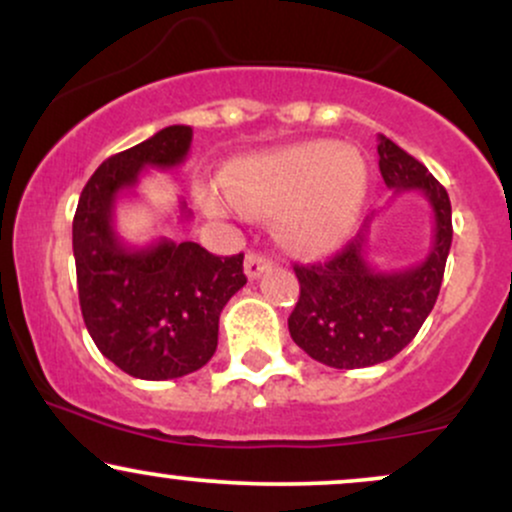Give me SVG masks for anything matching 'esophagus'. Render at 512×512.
I'll use <instances>...</instances> for the list:
<instances>
[{
	"label": "esophagus",
	"mask_w": 512,
	"mask_h": 512,
	"mask_svg": "<svg viewBox=\"0 0 512 512\" xmlns=\"http://www.w3.org/2000/svg\"><path fill=\"white\" fill-rule=\"evenodd\" d=\"M269 267H272V260L267 255H262V252H248L245 255V274H248V279H257Z\"/></svg>",
	"instance_id": "34e87169"
}]
</instances>
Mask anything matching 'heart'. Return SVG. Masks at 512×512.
Masks as SVG:
<instances>
[{
	"instance_id": "1",
	"label": "heart",
	"mask_w": 512,
	"mask_h": 512,
	"mask_svg": "<svg viewBox=\"0 0 512 512\" xmlns=\"http://www.w3.org/2000/svg\"><path fill=\"white\" fill-rule=\"evenodd\" d=\"M223 192L250 214H276V231L291 250L320 255L354 231L368 170L349 146L305 142L233 163L223 175ZM202 204L214 211L226 207L214 190L202 192Z\"/></svg>"
}]
</instances>
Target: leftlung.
Returning <instances> with one entry per match:
<instances>
[{"mask_svg":"<svg viewBox=\"0 0 512 512\" xmlns=\"http://www.w3.org/2000/svg\"><path fill=\"white\" fill-rule=\"evenodd\" d=\"M378 166L385 185L421 192L433 209L431 250L419 264L380 272L368 262V228L327 262L296 264L301 296L289 332L301 349L330 368H366L390 361L407 346L436 305L452 243V209L445 187L395 142L380 134Z\"/></svg>","mask_w":512,"mask_h":512,"instance_id":"1","label":"left lung"}]
</instances>
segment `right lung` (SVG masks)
Here are the masks:
<instances>
[{"label":"right lung","mask_w":512,"mask_h":512,"mask_svg":"<svg viewBox=\"0 0 512 512\" xmlns=\"http://www.w3.org/2000/svg\"><path fill=\"white\" fill-rule=\"evenodd\" d=\"M190 144L192 127L170 125L110 156L86 182L74 214L86 330L108 361L139 380H173L207 366L219 344L223 305L248 284L243 252L216 257L192 240L168 238L132 248L117 236V199L134 192L146 168H178ZM180 216H190L185 204Z\"/></svg>","instance_id":"1"}]
</instances>
